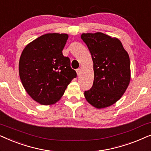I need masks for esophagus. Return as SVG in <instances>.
Listing matches in <instances>:
<instances>
[{
    "mask_svg": "<svg viewBox=\"0 0 151 151\" xmlns=\"http://www.w3.org/2000/svg\"><path fill=\"white\" fill-rule=\"evenodd\" d=\"M76 72H77V75L78 76H79L80 74H81V69H78L77 70H76Z\"/></svg>",
    "mask_w": 151,
    "mask_h": 151,
    "instance_id": "obj_1",
    "label": "esophagus"
}]
</instances>
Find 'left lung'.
<instances>
[{
	"label": "left lung",
	"mask_w": 151,
	"mask_h": 151,
	"mask_svg": "<svg viewBox=\"0 0 151 151\" xmlns=\"http://www.w3.org/2000/svg\"><path fill=\"white\" fill-rule=\"evenodd\" d=\"M93 63L94 80L84 91L87 102L97 109L110 106L123 96L131 80L130 58L119 39L101 32L82 34Z\"/></svg>",
	"instance_id": "obj_1"
}]
</instances>
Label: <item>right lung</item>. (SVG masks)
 Returning a JSON list of instances; mask_svg holds the SVG:
<instances>
[{
    "mask_svg": "<svg viewBox=\"0 0 151 151\" xmlns=\"http://www.w3.org/2000/svg\"><path fill=\"white\" fill-rule=\"evenodd\" d=\"M67 34L42 35L27 45L19 60V76L27 93L42 105L55 104L77 74L63 50Z\"/></svg>",
    "mask_w": 151,
    "mask_h": 151,
    "instance_id": "add662e5",
    "label": "right lung"
}]
</instances>
